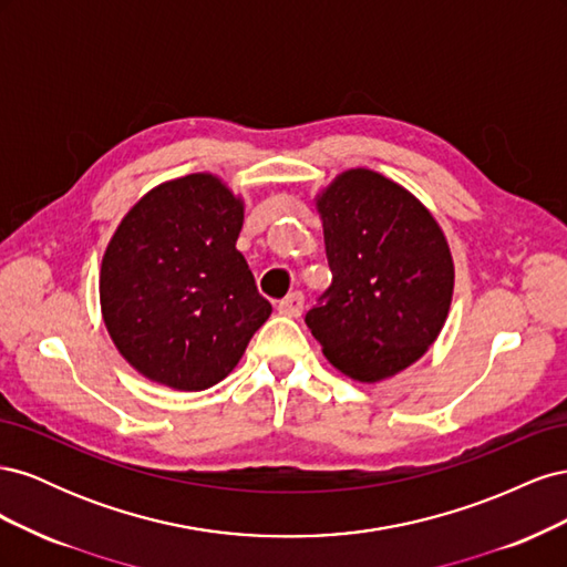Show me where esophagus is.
<instances>
[{
  "label": "esophagus",
  "instance_id": "1",
  "mask_svg": "<svg viewBox=\"0 0 567 567\" xmlns=\"http://www.w3.org/2000/svg\"><path fill=\"white\" fill-rule=\"evenodd\" d=\"M302 307H305V296L300 293V290H296V293H288L281 302H279V315L284 317H300L302 315Z\"/></svg>",
  "mask_w": 567,
  "mask_h": 567
}]
</instances>
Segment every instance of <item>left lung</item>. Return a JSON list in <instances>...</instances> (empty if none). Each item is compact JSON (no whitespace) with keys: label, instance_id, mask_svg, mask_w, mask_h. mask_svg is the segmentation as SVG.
<instances>
[{"label":"left lung","instance_id":"1","mask_svg":"<svg viewBox=\"0 0 567 567\" xmlns=\"http://www.w3.org/2000/svg\"><path fill=\"white\" fill-rule=\"evenodd\" d=\"M317 210L333 281L305 323L336 369L383 381L423 357L447 319V238L421 200L364 167L338 175Z\"/></svg>","mask_w":567,"mask_h":567}]
</instances>
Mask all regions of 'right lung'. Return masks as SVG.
<instances>
[{
    "label": "right lung",
    "mask_w": 567,
    "mask_h": 567,
    "mask_svg": "<svg viewBox=\"0 0 567 567\" xmlns=\"http://www.w3.org/2000/svg\"><path fill=\"white\" fill-rule=\"evenodd\" d=\"M241 227V198L203 173L151 188L120 221L101 262V315L146 379L210 388L269 319L271 305L236 250Z\"/></svg>",
    "instance_id": "right-lung-1"
}]
</instances>
